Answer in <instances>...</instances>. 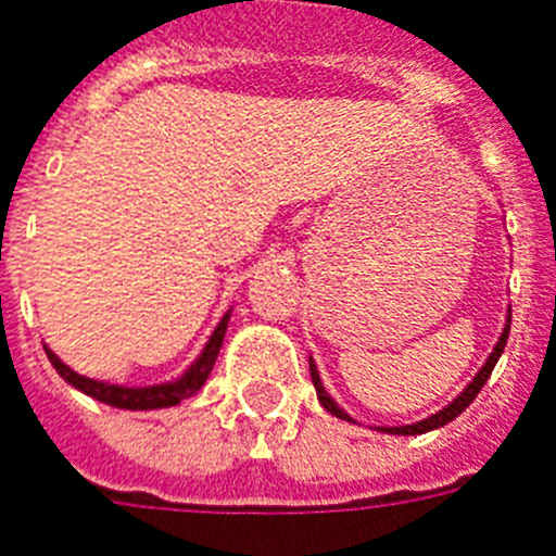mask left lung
<instances>
[{"label": "left lung", "instance_id": "1", "mask_svg": "<svg viewBox=\"0 0 556 556\" xmlns=\"http://www.w3.org/2000/svg\"><path fill=\"white\" fill-rule=\"evenodd\" d=\"M508 329H511V318H508L506 329H503V334H500L497 346H494V352H492V355H489V361H485L483 369L477 371V378L471 380L469 387L463 389V394H457V397H454V401L448 403L446 409L438 412V415H432V417H426V420H420V424H412V426H383L380 432H389V434H424V432H432V429H440V426L452 424L454 417L460 415V412L466 409V406H469L471 401H475L477 392H480V389L485 387V380H489V375H492V369H494V366H497V357L503 355V350H506ZM309 375H312V383H315V392H318L320 406H324V409H327V412H332L334 417H341V420H352V417L346 415V412H343L341 406H338V403L332 401V397H329L327 389L320 387L318 369H315V364H312V361H309Z\"/></svg>", "mask_w": 556, "mask_h": 556}]
</instances>
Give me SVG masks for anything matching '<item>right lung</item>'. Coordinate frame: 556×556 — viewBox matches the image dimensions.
Here are the masks:
<instances>
[{"mask_svg": "<svg viewBox=\"0 0 556 556\" xmlns=\"http://www.w3.org/2000/svg\"><path fill=\"white\" fill-rule=\"evenodd\" d=\"M227 318L215 327L213 338H210V343L204 346L201 357L190 366V371H187L185 378H178L176 383H162V387H144V389L110 387V383H102V380H90L85 378V375H79V371H73L71 366H64L50 350L45 352H48V361L53 364V369H56L59 375L71 383V387L90 394V397H96V401L108 403V406H116V409H132V412L164 409V406H176V403L187 401V397H192V394L204 387V380L210 378V371H213L215 357H218V350H222L224 332H227Z\"/></svg>", "mask_w": 556, "mask_h": 556, "instance_id": "1", "label": "right lung"}]
</instances>
